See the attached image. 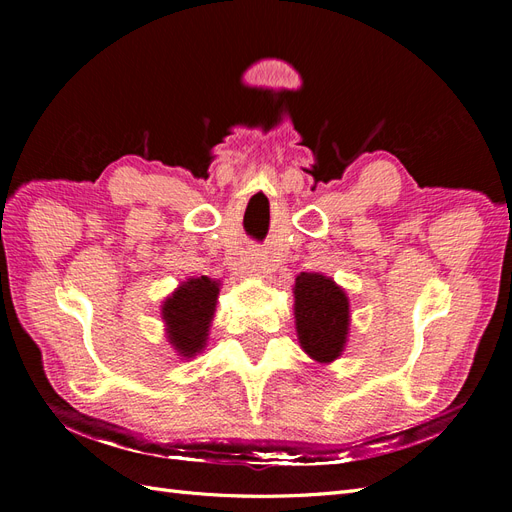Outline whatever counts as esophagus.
<instances>
[{
  "mask_svg": "<svg viewBox=\"0 0 512 512\" xmlns=\"http://www.w3.org/2000/svg\"><path fill=\"white\" fill-rule=\"evenodd\" d=\"M247 260H250V265H252L254 269H258V271L262 269V258H260V254H258V252H252V254H250V258H247Z\"/></svg>",
  "mask_w": 512,
  "mask_h": 512,
  "instance_id": "esophagus-1",
  "label": "esophagus"
}]
</instances>
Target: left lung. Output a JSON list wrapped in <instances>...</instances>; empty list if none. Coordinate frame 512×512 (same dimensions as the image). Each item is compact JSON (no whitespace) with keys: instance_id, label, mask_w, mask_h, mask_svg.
<instances>
[{"instance_id":"left-lung-1","label":"left lung","mask_w":512,"mask_h":512,"mask_svg":"<svg viewBox=\"0 0 512 512\" xmlns=\"http://www.w3.org/2000/svg\"><path fill=\"white\" fill-rule=\"evenodd\" d=\"M348 297L331 277L301 273L294 284V318L301 348L320 363L335 361L348 335Z\"/></svg>"}]
</instances>
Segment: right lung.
Segmentation results:
<instances>
[{
  "label": "right lung",
  "instance_id": "add662e5",
  "mask_svg": "<svg viewBox=\"0 0 512 512\" xmlns=\"http://www.w3.org/2000/svg\"><path fill=\"white\" fill-rule=\"evenodd\" d=\"M218 284L211 282L207 275L194 277L190 282L168 297L162 316L166 322V331L170 344L181 356H194L205 348L209 324L218 301Z\"/></svg>",
  "mask_w": 512,
  "mask_h": 512
}]
</instances>
